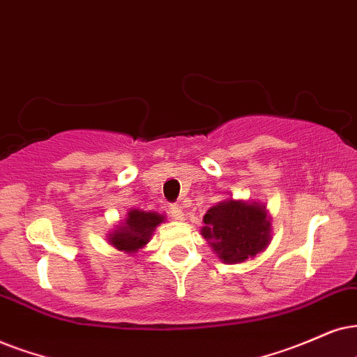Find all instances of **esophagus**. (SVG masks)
Masks as SVG:
<instances>
[{"mask_svg": "<svg viewBox=\"0 0 357 357\" xmlns=\"http://www.w3.org/2000/svg\"><path fill=\"white\" fill-rule=\"evenodd\" d=\"M169 215L173 218L174 220H183L184 218V212H183V207L179 204H171L169 206Z\"/></svg>", "mask_w": 357, "mask_h": 357, "instance_id": "1", "label": "esophagus"}]
</instances>
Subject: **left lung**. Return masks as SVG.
<instances>
[{
    "mask_svg": "<svg viewBox=\"0 0 357 357\" xmlns=\"http://www.w3.org/2000/svg\"><path fill=\"white\" fill-rule=\"evenodd\" d=\"M201 236L224 264H242L264 252L272 241V222L265 204L224 199L202 218Z\"/></svg>",
    "mask_w": 357,
    "mask_h": 357,
    "instance_id": "1",
    "label": "left lung"
}]
</instances>
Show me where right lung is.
Segmentation results:
<instances>
[{"label": "right lung", "mask_w": 357, "mask_h": 357, "mask_svg": "<svg viewBox=\"0 0 357 357\" xmlns=\"http://www.w3.org/2000/svg\"><path fill=\"white\" fill-rule=\"evenodd\" d=\"M165 219L166 215L156 211H143L132 207L126 212V218L116 225L115 231L108 234L107 241L115 249L133 255L150 242L153 232L156 231L158 225L165 222Z\"/></svg>", "instance_id": "1"}]
</instances>
